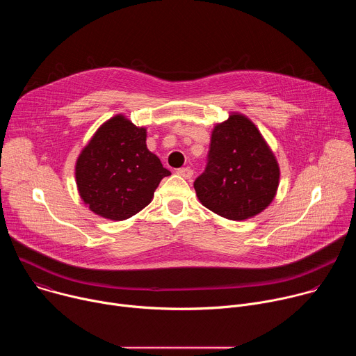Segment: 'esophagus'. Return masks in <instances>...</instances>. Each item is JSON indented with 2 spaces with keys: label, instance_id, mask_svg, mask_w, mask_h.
Here are the masks:
<instances>
[{
  "label": "esophagus",
  "instance_id": "esophagus-1",
  "mask_svg": "<svg viewBox=\"0 0 356 356\" xmlns=\"http://www.w3.org/2000/svg\"><path fill=\"white\" fill-rule=\"evenodd\" d=\"M193 173L194 172L190 168H180V169H177V175L184 177V179H190L193 176Z\"/></svg>",
  "mask_w": 356,
  "mask_h": 356
}]
</instances>
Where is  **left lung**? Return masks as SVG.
<instances>
[{"mask_svg": "<svg viewBox=\"0 0 356 356\" xmlns=\"http://www.w3.org/2000/svg\"><path fill=\"white\" fill-rule=\"evenodd\" d=\"M279 165L249 118L232 114L214 127L206 170L194 181L200 202L241 221L262 213L276 195Z\"/></svg>", "mask_w": 356, "mask_h": 356, "instance_id": "left-lung-1", "label": "left lung"}]
</instances>
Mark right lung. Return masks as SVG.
I'll return each mask as SVG.
<instances>
[{
  "instance_id": "add662e5",
  "label": "right lung",
  "mask_w": 356,
  "mask_h": 356,
  "mask_svg": "<svg viewBox=\"0 0 356 356\" xmlns=\"http://www.w3.org/2000/svg\"><path fill=\"white\" fill-rule=\"evenodd\" d=\"M169 175L159 158L147 150L146 129L124 115L101 125L76 163L77 188L84 204L114 221L145 209Z\"/></svg>"
}]
</instances>
